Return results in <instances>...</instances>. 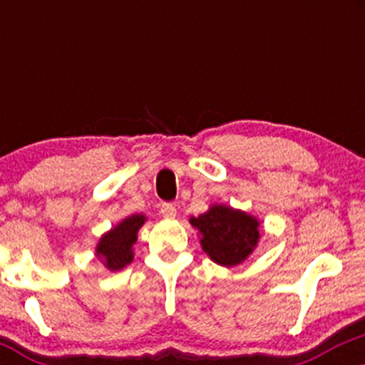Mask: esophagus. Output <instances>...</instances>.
Returning <instances> with one entry per match:
<instances>
[{"mask_svg": "<svg viewBox=\"0 0 365 365\" xmlns=\"http://www.w3.org/2000/svg\"><path fill=\"white\" fill-rule=\"evenodd\" d=\"M161 214L166 219H174V217H176V214H178V209H176V206H174V204H163Z\"/></svg>", "mask_w": 365, "mask_h": 365, "instance_id": "esophagus-1", "label": "esophagus"}]
</instances>
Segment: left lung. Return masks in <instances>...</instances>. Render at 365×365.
Masks as SVG:
<instances>
[{"mask_svg": "<svg viewBox=\"0 0 365 365\" xmlns=\"http://www.w3.org/2000/svg\"><path fill=\"white\" fill-rule=\"evenodd\" d=\"M189 222L201 232L202 251L224 267L237 266L247 259L261 237L256 217L224 204H214Z\"/></svg>", "mask_w": 365, "mask_h": 365, "instance_id": "1", "label": "left lung"}]
</instances>
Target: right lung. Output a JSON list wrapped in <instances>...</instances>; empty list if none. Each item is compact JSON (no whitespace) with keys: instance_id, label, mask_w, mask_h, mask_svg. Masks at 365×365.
<instances>
[{"instance_id":"obj_1","label":"right lung","mask_w":365,"mask_h":365,"mask_svg":"<svg viewBox=\"0 0 365 365\" xmlns=\"http://www.w3.org/2000/svg\"><path fill=\"white\" fill-rule=\"evenodd\" d=\"M144 221H146V216L133 214L99 239L96 256L103 259L104 266L109 271H121L133 261V244L138 241V231Z\"/></svg>"}]
</instances>
